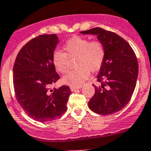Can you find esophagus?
Wrapping results in <instances>:
<instances>
[{
    "mask_svg": "<svg viewBox=\"0 0 151 151\" xmlns=\"http://www.w3.org/2000/svg\"><path fill=\"white\" fill-rule=\"evenodd\" d=\"M81 87H73V86H71L70 87V89H71V91H74L77 90V89H80Z\"/></svg>",
    "mask_w": 151,
    "mask_h": 151,
    "instance_id": "esophagus-1",
    "label": "esophagus"
}]
</instances>
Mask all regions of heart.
I'll return each mask as SVG.
<instances>
[{"label":"heart","instance_id":"b5f03b06","mask_svg":"<svg viewBox=\"0 0 151 151\" xmlns=\"http://www.w3.org/2000/svg\"><path fill=\"white\" fill-rule=\"evenodd\" d=\"M65 52L55 51L52 55V63L56 70L65 74L68 71L69 59L77 58L75 66L77 68L64 76V84L73 87H80L88 79L90 71L99 69L103 63L105 49L99 41L91 42L81 37L69 39L64 46Z\"/></svg>","mask_w":151,"mask_h":151}]
</instances>
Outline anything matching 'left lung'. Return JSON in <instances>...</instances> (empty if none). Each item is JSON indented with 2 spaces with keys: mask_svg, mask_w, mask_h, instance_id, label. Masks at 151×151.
Returning a JSON list of instances; mask_svg holds the SVG:
<instances>
[{
  "mask_svg": "<svg viewBox=\"0 0 151 151\" xmlns=\"http://www.w3.org/2000/svg\"><path fill=\"white\" fill-rule=\"evenodd\" d=\"M95 35L103 44L105 56L97 75L100 86L88 102L92 111L110 115L122 110L129 102L138 77V61L129 43L116 33L101 28L80 32Z\"/></svg>",
  "mask_w": 151,
  "mask_h": 151,
  "instance_id": "left-lung-1",
  "label": "left lung"
}]
</instances>
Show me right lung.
I'll return each mask as SVG.
<instances>
[{
  "label": "right lung",
  "mask_w": 151,
  "mask_h": 151,
  "mask_svg": "<svg viewBox=\"0 0 151 151\" xmlns=\"http://www.w3.org/2000/svg\"><path fill=\"white\" fill-rule=\"evenodd\" d=\"M59 38L43 35L28 42L20 50L13 67V84L19 105L32 119L49 122L67 110L69 87L51 88L60 79L52 63Z\"/></svg>",
  "instance_id": "add662e5"
}]
</instances>
